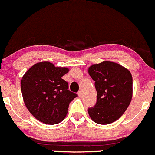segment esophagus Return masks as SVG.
Masks as SVG:
<instances>
[{
	"label": "esophagus",
	"instance_id": "1",
	"mask_svg": "<svg viewBox=\"0 0 155 155\" xmlns=\"http://www.w3.org/2000/svg\"><path fill=\"white\" fill-rule=\"evenodd\" d=\"M78 95H79V98H81V97L82 96V92H81V91H79V92H78Z\"/></svg>",
	"mask_w": 155,
	"mask_h": 155
}]
</instances>
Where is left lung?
Masks as SVG:
<instances>
[{"instance_id": "1", "label": "left lung", "mask_w": 155, "mask_h": 155, "mask_svg": "<svg viewBox=\"0 0 155 155\" xmlns=\"http://www.w3.org/2000/svg\"><path fill=\"white\" fill-rule=\"evenodd\" d=\"M88 73L95 81L96 103L88 108L92 120L98 124H109L126 111L132 97V74L115 62L104 61L91 65Z\"/></svg>"}]
</instances>
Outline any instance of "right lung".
Masks as SVG:
<instances>
[{
  "label": "right lung",
  "mask_w": 155,
  "mask_h": 155,
  "mask_svg": "<svg viewBox=\"0 0 155 155\" xmlns=\"http://www.w3.org/2000/svg\"><path fill=\"white\" fill-rule=\"evenodd\" d=\"M68 71L49 62H42L34 64L22 78L21 91L25 106L42 123L51 125L62 121L69 104L78 96L69 91L68 83L62 79Z\"/></svg>",
  "instance_id": "add662e5"
}]
</instances>
